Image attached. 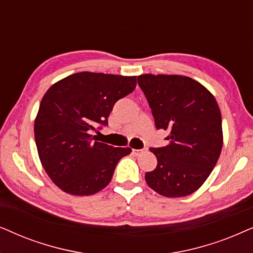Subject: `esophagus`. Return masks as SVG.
Returning a JSON list of instances; mask_svg holds the SVG:
<instances>
[{
    "label": "esophagus",
    "mask_w": 253,
    "mask_h": 253,
    "mask_svg": "<svg viewBox=\"0 0 253 253\" xmlns=\"http://www.w3.org/2000/svg\"><path fill=\"white\" fill-rule=\"evenodd\" d=\"M142 153H143V149H133V154L136 155V156H139V155Z\"/></svg>",
    "instance_id": "esophagus-1"
}]
</instances>
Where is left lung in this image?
Instances as JSON below:
<instances>
[{
	"label": "left lung",
	"mask_w": 253,
	"mask_h": 253,
	"mask_svg": "<svg viewBox=\"0 0 253 253\" xmlns=\"http://www.w3.org/2000/svg\"><path fill=\"white\" fill-rule=\"evenodd\" d=\"M157 129L169 132L168 146L150 148L156 169L148 186L168 198L192 194L205 183L220 157L222 118L214 96L203 84L181 75L137 76Z\"/></svg>",
	"instance_id": "8db88e82"
}]
</instances>
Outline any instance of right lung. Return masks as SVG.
Masks as SVG:
<instances>
[{
	"label": "right lung",
	"instance_id": "add662e5",
	"mask_svg": "<svg viewBox=\"0 0 253 253\" xmlns=\"http://www.w3.org/2000/svg\"><path fill=\"white\" fill-rule=\"evenodd\" d=\"M136 86L135 76L82 72L47 90L35 121V139L43 169L53 183L74 195H91L107 186L118 162L130 148L96 141L118 100Z\"/></svg>",
	"mask_w": 253,
	"mask_h": 253
}]
</instances>
